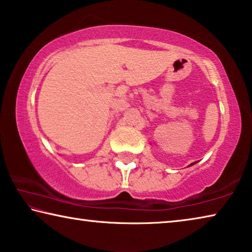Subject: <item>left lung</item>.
<instances>
[{"label":"left lung","instance_id":"obj_1","mask_svg":"<svg viewBox=\"0 0 252 252\" xmlns=\"http://www.w3.org/2000/svg\"><path fill=\"white\" fill-rule=\"evenodd\" d=\"M193 164H195V163H192V164H191V165H193Z\"/></svg>","mask_w":252,"mask_h":252}]
</instances>
